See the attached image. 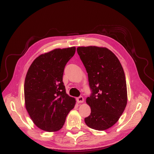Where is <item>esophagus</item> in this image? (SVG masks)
<instances>
[{"mask_svg": "<svg viewBox=\"0 0 154 154\" xmlns=\"http://www.w3.org/2000/svg\"><path fill=\"white\" fill-rule=\"evenodd\" d=\"M76 99L79 103H82V102H84V100L83 97H82V96L79 97H77Z\"/></svg>", "mask_w": 154, "mask_h": 154, "instance_id": "esophagus-1", "label": "esophagus"}]
</instances>
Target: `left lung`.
<instances>
[{
  "instance_id": "left-lung-1",
  "label": "left lung",
  "mask_w": 154,
  "mask_h": 154,
  "mask_svg": "<svg viewBox=\"0 0 154 154\" xmlns=\"http://www.w3.org/2000/svg\"><path fill=\"white\" fill-rule=\"evenodd\" d=\"M77 51L92 91L86 99L91 113L85 118V122L95 130H106L117 122L127 106L124 69L116 55L106 47H79Z\"/></svg>"
}]
</instances>
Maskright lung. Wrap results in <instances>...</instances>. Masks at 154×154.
I'll list each match as a JSON object with an SVG mask.
<instances>
[{
	"label": "right lung",
	"mask_w": 154,
	"mask_h": 154,
	"mask_svg": "<svg viewBox=\"0 0 154 154\" xmlns=\"http://www.w3.org/2000/svg\"><path fill=\"white\" fill-rule=\"evenodd\" d=\"M76 48H56L32 63L24 82L25 105L34 124L47 132L61 129L75 99L67 94L62 81L64 68Z\"/></svg>",
	"instance_id": "add662e5"
}]
</instances>
